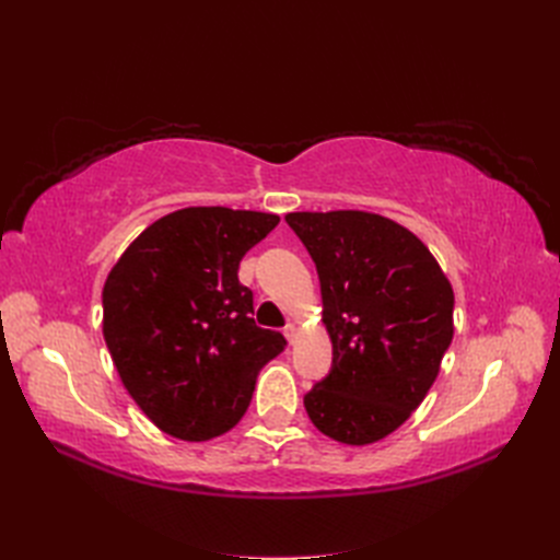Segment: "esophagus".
Listing matches in <instances>:
<instances>
[{"instance_id":"34e87169","label":"esophagus","mask_w":560,"mask_h":560,"mask_svg":"<svg viewBox=\"0 0 560 560\" xmlns=\"http://www.w3.org/2000/svg\"><path fill=\"white\" fill-rule=\"evenodd\" d=\"M284 336H287V341H290V343H294V341H296V336H299V329H296V325H294V322H290V325H287V327H284Z\"/></svg>"}]
</instances>
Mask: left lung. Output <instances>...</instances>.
Wrapping results in <instances>:
<instances>
[{"instance_id": "left-lung-1", "label": "left lung", "mask_w": 560, "mask_h": 560, "mask_svg": "<svg viewBox=\"0 0 560 560\" xmlns=\"http://www.w3.org/2000/svg\"><path fill=\"white\" fill-rule=\"evenodd\" d=\"M284 222L315 261L334 354L303 406L322 434L374 444L432 387L453 341V287L425 243L387 217L290 212Z\"/></svg>"}]
</instances>
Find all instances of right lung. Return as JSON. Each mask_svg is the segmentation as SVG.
Masks as SVG:
<instances>
[{
  "label": "right lung",
  "mask_w": 560,
  "mask_h": 560,
  "mask_svg": "<svg viewBox=\"0 0 560 560\" xmlns=\"http://www.w3.org/2000/svg\"><path fill=\"white\" fill-rule=\"evenodd\" d=\"M278 214L184 208L147 226L109 270L103 334L128 395L165 434L208 442L245 416L280 331L254 325L238 280Z\"/></svg>",
  "instance_id": "add662e5"
}]
</instances>
